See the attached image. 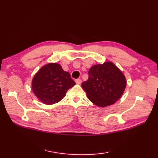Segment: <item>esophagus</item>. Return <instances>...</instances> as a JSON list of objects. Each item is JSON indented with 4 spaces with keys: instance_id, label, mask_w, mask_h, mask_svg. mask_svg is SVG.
<instances>
[{
    "instance_id": "1",
    "label": "esophagus",
    "mask_w": 158,
    "mask_h": 158,
    "mask_svg": "<svg viewBox=\"0 0 158 158\" xmlns=\"http://www.w3.org/2000/svg\"><path fill=\"white\" fill-rule=\"evenodd\" d=\"M75 82H76L77 84H81L82 81L80 79H75Z\"/></svg>"
}]
</instances>
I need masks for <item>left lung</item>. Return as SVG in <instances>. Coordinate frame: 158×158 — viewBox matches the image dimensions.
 I'll return each mask as SVG.
<instances>
[{
    "mask_svg": "<svg viewBox=\"0 0 158 158\" xmlns=\"http://www.w3.org/2000/svg\"><path fill=\"white\" fill-rule=\"evenodd\" d=\"M89 77L82 83L88 98L94 105L105 107L113 105L125 90L126 80L122 72L110 62L93 66Z\"/></svg>",
    "mask_w": 158,
    "mask_h": 158,
    "instance_id": "1",
    "label": "left lung"
}]
</instances>
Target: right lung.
I'll use <instances>...</instances> for the list:
<instances>
[{"label":"right lung","instance_id":"add662e5","mask_svg":"<svg viewBox=\"0 0 158 158\" xmlns=\"http://www.w3.org/2000/svg\"><path fill=\"white\" fill-rule=\"evenodd\" d=\"M75 85L69 72L59 64L43 66L33 77L32 89L37 98L45 105H53L65 96L67 90Z\"/></svg>","mask_w":158,"mask_h":158}]
</instances>
